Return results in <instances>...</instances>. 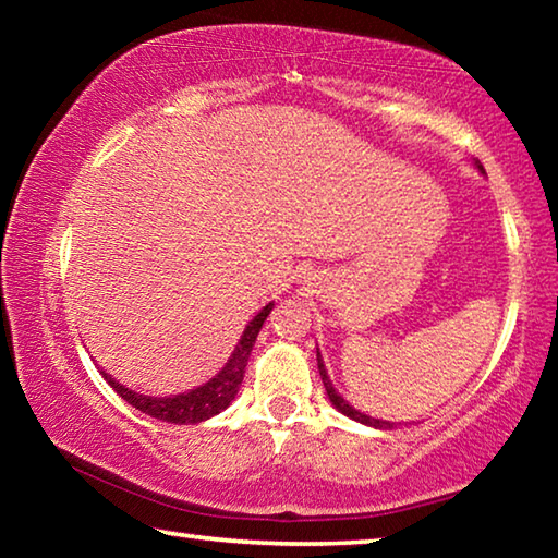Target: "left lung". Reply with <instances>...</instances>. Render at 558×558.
Returning a JSON list of instances; mask_svg holds the SVG:
<instances>
[{"label": "left lung", "instance_id": "left-lung-1", "mask_svg": "<svg viewBox=\"0 0 558 558\" xmlns=\"http://www.w3.org/2000/svg\"><path fill=\"white\" fill-rule=\"evenodd\" d=\"M477 167H480V165H477ZM480 172H483V167H480ZM317 369H319V376H323V384H325V389H327L329 401H332V405H335V409H337L339 413H344L347 418H352V421H356V423H364V426L379 428V430H391V428H396L391 421L372 418V415L356 411L354 405H349V403L342 399V396H339V391L335 389L332 381H329V376H327V369H325V362H323V354H319V349H317Z\"/></svg>", "mask_w": 558, "mask_h": 558}]
</instances>
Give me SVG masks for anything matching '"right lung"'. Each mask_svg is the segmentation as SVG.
I'll return each mask as SVG.
<instances>
[{
    "label": "right lung",
    "instance_id": "add662e5",
    "mask_svg": "<svg viewBox=\"0 0 558 558\" xmlns=\"http://www.w3.org/2000/svg\"><path fill=\"white\" fill-rule=\"evenodd\" d=\"M270 310H272V302H268V305L263 307L248 325H245L239 344H235L233 354L229 356V362L223 364V369L216 374L214 379H209L202 386H196V389H189L184 393H174V396H145V393L128 389V386H122L120 381L112 379V376L102 369H100V374H102V379H106L112 389H116L118 396H122V399H125L130 405H135L137 411L153 415V418H157V421L177 423V426H192V423H202L206 418H211V415L229 409L231 401L235 399L239 386L243 381V374H245V364H248L251 349H253V344H256V337L260 332L263 323H266V317L270 315Z\"/></svg>",
    "mask_w": 558,
    "mask_h": 558
}]
</instances>
